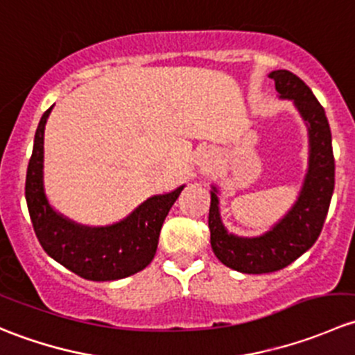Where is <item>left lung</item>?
I'll use <instances>...</instances> for the list:
<instances>
[{
  "instance_id": "8db88e82",
  "label": "left lung",
  "mask_w": 355,
  "mask_h": 355,
  "mask_svg": "<svg viewBox=\"0 0 355 355\" xmlns=\"http://www.w3.org/2000/svg\"><path fill=\"white\" fill-rule=\"evenodd\" d=\"M280 99H290L306 121L309 135V163L295 204L259 237H237L228 234L220 216L218 189L213 185L209 206L211 247L225 266L247 275L278 271L302 256L318 241L328 214L335 187V159L331 132L323 106L309 87L288 70L270 73Z\"/></svg>"
}]
</instances>
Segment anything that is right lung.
<instances>
[{"label":"right lung","mask_w":355,"mask_h":355,"mask_svg":"<svg viewBox=\"0 0 355 355\" xmlns=\"http://www.w3.org/2000/svg\"><path fill=\"white\" fill-rule=\"evenodd\" d=\"M53 106L44 111L34 137L25 178V199L39 244L67 270L92 282L127 278L155 257L161 227L185 185L153 196L127 218L108 227H85L53 209L44 192V127Z\"/></svg>","instance_id":"1"}]
</instances>
